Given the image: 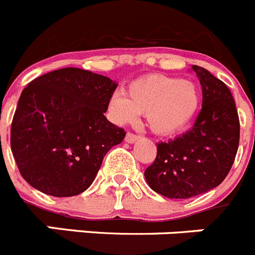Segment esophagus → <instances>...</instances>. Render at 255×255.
<instances>
[{
    "label": "esophagus",
    "mask_w": 255,
    "mask_h": 255,
    "mask_svg": "<svg viewBox=\"0 0 255 255\" xmlns=\"http://www.w3.org/2000/svg\"><path fill=\"white\" fill-rule=\"evenodd\" d=\"M138 139L139 135L133 134V133H127V135H126V142H127V143H134V142L138 141Z\"/></svg>",
    "instance_id": "obj_1"
}]
</instances>
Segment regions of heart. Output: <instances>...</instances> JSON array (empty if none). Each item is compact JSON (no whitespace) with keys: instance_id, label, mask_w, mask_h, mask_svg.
Wrapping results in <instances>:
<instances>
[{"instance_id":"obj_1","label":"heart","mask_w":255,"mask_h":255,"mask_svg":"<svg viewBox=\"0 0 255 255\" xmlns=\"http://www.w3.org/2000/svg\"><path fill=\"white\" fill-rule=\"evenodd\" d=\"M201 104L197 85L191 80L153 74L135 79L125 93H114L109 99L108 112L118 125L134 122L139 113L153 133L173 135L186 129Z\"/></svg>"}]
</instances>
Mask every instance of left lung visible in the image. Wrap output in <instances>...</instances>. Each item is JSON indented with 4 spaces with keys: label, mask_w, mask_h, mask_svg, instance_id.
I'll list each match as a JSON object with an SVG mask.
<instances>
[{
    "label": "left lung",
    "mask_w": 255,
    "mask_h": 255,
    "mask_svg": "<svg viewBox=\"0 0 255 255\" xmlns=\"http://www.w3.org/2000/svg\"><path fill=\"white\" fill-rule=\"evenodd\" d=\"M203 88V107L190 130L157 144L144 177L168 199H189L219 186L239 146V117L229 88L201 66L192 65Z\"/></svg>",
    "instance_id": "obj_1"
}]
</instances>
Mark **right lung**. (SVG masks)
<instances>
[{
    "instance_id": "1",
    "label": "right lung",
    "mask_w": 255,
    "mask_h": 255,
    "mask_svg": "<svg viewBox=\"0 0 255 255\" xmlns=\"http://www.w3.org/2000/svg\"><path fill=\"white\" fill-rule=\"evenodd\" d=\"M117 85L78 68L28 83L11 125V149L25 181L56 197L75 196L92 185L107 152L126 135L104 116Z\"/></svg>"
}]
</instances>
